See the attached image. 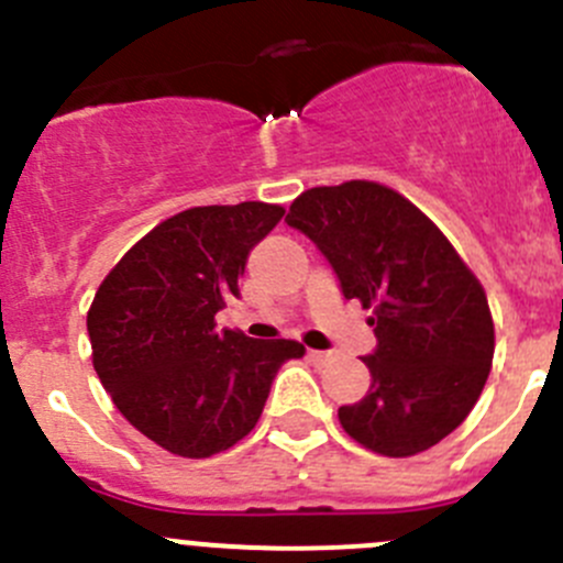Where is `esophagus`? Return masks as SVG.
I'll return each instance as SVG.
<instances>
[{"label": "esophagus", "mask_w": 563, "mask_h": 563, "mask_svg": "<svg viewBox=\"0 0 563 563\" xmlns=\"http://www.w3.org/2000/svg\"><path fill=\"white\" fill-rule=\"evenodd\" d=\"M307 356H309V362H314V365H323V362H329L331 353H325V351H307Z\"/></svg>", "instance_id": "1"}]
</instances>
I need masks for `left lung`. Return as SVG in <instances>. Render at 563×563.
Here are the masks:
<instances>
[{
    "instance_id": "1",
    "label": "left lung",
    "mask_w": 563,
    "mask_h": 563,
    "mask_svg": "<svg viewBox=\"0 0 563 563\" xmlns=\"http://www.w3.org/2000/svg\"><path fill=\"white\" fill-rule=\"evenodd\" d=\"M285 221L329 260L342 296L373 309L371 389L336 411L347 437L393 459L442 442L489 378L495 325L478 278L411 201L376 181L312 187Z\"/></svg>"
}]
</instances>
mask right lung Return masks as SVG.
I'll use <instances>...</instances> for the list:
<instances>
[{
	"label": "right lung",
	"mask_w": 563,
	"mask_h": 563,
	"mask_svg": "<svg viewBox=\"0 0 563 563\" xmlns=\"http://www.w3.org/2000/svg\"><path fill=\"white\" fill-rule=\"evenodd\" d=\"M285 207H192L137 240L107 273L88 312L101 387L152 442L185 459L229 451L256 426L296 340L216 329L240 296L251 249Z\"/></svg>",
	"instance_id": "obj_1"
}]
</instances>
